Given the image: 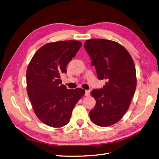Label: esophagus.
Masks as SVG:
<instances>
[{"mask_svg": "<svg viewBox=\"0 0 159 159\" xmlns=\"http://www.w3.org/2000/svg\"><path fill=\"white\" fill-rule=\"evenodd\" d=\"M89 94H90V91L89 90H85V96H89Z\"/></svg>", "mask_w": 159, "mask_h": 159, "instance_id": "esophagus-1", "label": "esophagus"}]
</instances>
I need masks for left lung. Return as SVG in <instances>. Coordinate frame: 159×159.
<instances>
[{
  "label": "left lung",
  "instance_id": "left-lung-1",
  "mask_svg": "<svg viewBox=\"0 0 159 159\" xmlns=\"http://www.w3.org/2000/svg\"><path fill=\"white\" fill-rule=\"evenodd\" d=\"M84 46L98 78L106 80L102 89L91 91L96 104L89 112L90 119L98 126L112 125L126 113L135 91L134 61L127 50L116 42L91 39L86 40Z\"/></svg>",
  "mask_w": 159,
  "mask_h": 159
}]
</instances>
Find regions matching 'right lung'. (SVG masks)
Segmentation results:
<instances>
[{
    "mask_svg": "<svg viewBox=\"0 0 159 159\" xmlns=\"http://www.w3.org/2000/svg\"><path fill=\"white\" fill-rule=\"evenodd\" d=\"M81 46L77 40L48 43L37 50L28 66V98L38 118L50 127L68 124L75 105L85 93L81 88L68 89L60 80Z\"/></svg>",
    "mask_w": 159,
    "mask_h": 159,
    "instance_id": "add662e5",
    "label": "right lung"
}]
</instances>
